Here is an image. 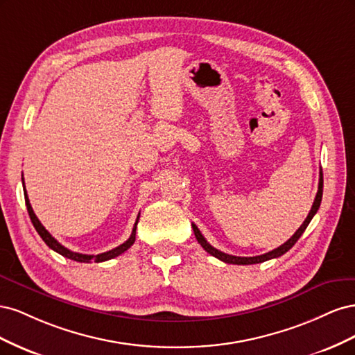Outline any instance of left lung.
<instances>
[{"label": "left lung", "instance_id": "obj_1", "mask_svg": "<svg viewBox=\"0 0 355 355\" xmlns=\"http://www.w3.org/2000/svg\"><path fill=\"white\" fill-rule=\"evenodd\" d=\"M321 197H323V171H320V180H318V191H317V196H315V200H314V204L313 207H311L309 213L306 219L304 220V223L300 225L299 230L290 237L284 244H282L280 247H277V249L268 252L265 254H261V256H252V257H241V256H232V254H227L223 253L218 249H214L213 245H210L207 243V240L202 237V234L200 232V230L197 228V225L192 223V230H194V234H196V239L197 241L201 244V247L204 250H206L207 253H210L211 256L218 257L219 261L225 262V263H234V265H252V263H261V262H265V261H270V259H274V257H280L282 254H284L286 252H288L292 247L295 245V243L300 239V235L304 234V231L306 230V227L309 225L311 219L314 218V214L317 213L320 204H321Z\"/></svg>", "mask_w": 355, "mask_h": 355}]
</instances>
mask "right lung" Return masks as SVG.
<instances>
[{"instance_id": "1", "label": "right lung", "mask_w": 355, "mask_h": 355, "mask_svg": "<svg viewBox=\"0 0 355 355\" xmlns=\"http://www.w3.org/2000/svg\"><path fill=\"white\" fill-rule=\"evenodd\" d=\"M24 194H25V202H26V209H28V213H29L31 222H32V225H34V228L37 230V232L40 234V237L42 239V241H44L51 250H55L59 254L68 257V259L77 261V262H85V263H89L92 261H94V262H105V261L112 259V257L120 256L127 249H130V247L135 243V240H136V227H137V222H139V216H141V213L137 214V219L135 222V227H133V231H132L130 237H128V240L124 241L123 244L115 247V249H112L110 252H105V253H99V254H83V253H77V252H71L69 249H67V247H63L55 237H51V234L44 227H42V223L38 220L34 210H32V207H31V202H29V198H28V194H26L25 184H24Z\"/></svg>"}]
</instances>
